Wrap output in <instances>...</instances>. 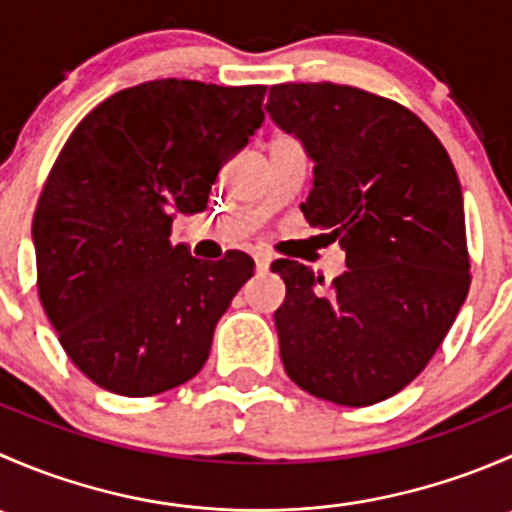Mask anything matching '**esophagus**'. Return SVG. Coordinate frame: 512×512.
Returning a JSON list of instances; mask_svg holds the SVG:
<instances>
[{
    "instance_id": "34e87169",
    "label": "esophagus",
    "mask_w": 512,
    "mask_h": 512,
    "mask_svg": "<svg viewBox=\"0 0 512 512\" xmlns=\"http://www.w3.org/2000/svg\"><path fill=\"white\" fill-rule=\"evenodd\" d=\"M270 262H272V257L267 255V252H257V255H255V267L260 272H265L267 267H270Z\"/></svg>"
}]
</instances>
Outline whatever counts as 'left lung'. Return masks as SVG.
Masks as SVG:
<instances>
[{"label":"left lung","instance_id":"8db88e82","mask_svg":"<svg viewBox=\"0 0 512 512\" xmlns=\"http://www.w3.org/2000/svg\"><path fill=\"white\" fill-rule=\"evenodd\" d=\"M265 111L314 163L304 218L347 252L324 277L294 260L272 272L289 379L339 406H371L416 379L471 287L456 168L409 108L332 81L272 86Z\"/></svg>","mask_w":512,"mask_h":512}]
</instances>
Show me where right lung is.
I'll return each mask as SVG.
<instances>
[{"mask_svg": "<svg viewBox=\"0 0 512 512\" xmlns=\"http://www.w3.org/2000/svg\"><path fill=\"white\" fill-rule=\"evenodd\" d=\"M262 98L265 86L146 81L98 103L61 148L32 223L39 299L101 389L163 394L208 361L255 262L198 260L170 245V225L208 208L220 168L265 121Z\"/></svg>", "mask_w": 512, "mask_h": 512, "instance_id": "add662e5", "label": "right lung"}]
</instances>
